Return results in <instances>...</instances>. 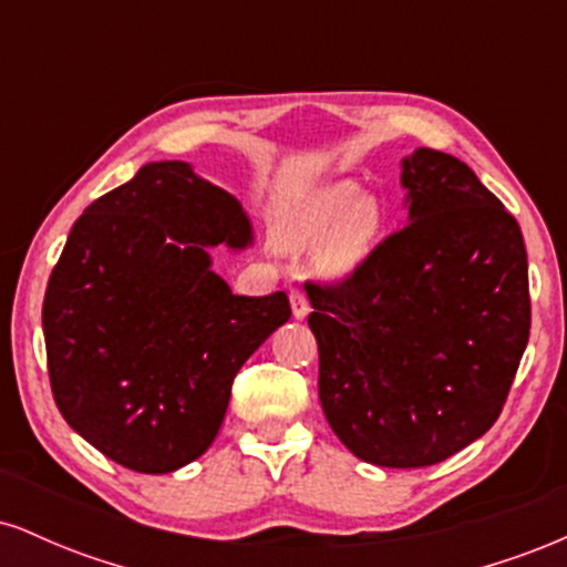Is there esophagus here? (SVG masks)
Wrapping results in <instances>:
<instances>
[{
  "instance_id": "esophagus-1",
  "label": "esophagus",
  "mask_w": 567,
  "mask_h": 567,
  "mask_svg": "<svg viewBox=\"0 0 567 567\" xmlns=\"http://www.w3.org/2000/svg\"><path fill=\"white\" fill-rule=\"evenodd\" d=\"M290 306H292V317H296V320H303V317L311 311L309 298H306V292L298 288L290 290Z\"/></svg>"
}]
</instances>
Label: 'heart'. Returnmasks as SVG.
I'll return each instance as SVG.
<instances>
[{
	"mask_svg": "<svg viewBox=\"0 0 567 567\" xmlns=\"http://www.w3.org/2000/svg\"><path fill=\"white\" fill-rule=\"evenodd\" d=\"M383 226L379 199L362 194L354 181L317 188L292 216L285 245L292 250L328 247L324 261L333 271H351L368 258Z\"/></svg>",
	"mask_w": 567,
	"mask_h": 567,
	"instance_id": "b5f03b06",
	"label": "heart"
}]
</instances>
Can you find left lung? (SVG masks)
I'll list each match as a JSON object with an SVG mask.
<instances>
[{
    "instance_id": "8db88e82",
    "label": "left lung",
    "mask_w": 567,
    "mask_h": 567,
    "mask_svg": "<svg viewBox=\"0 0 567 567\" xmlns=\"http://www.w3.org/2000/svg\"><path fill=\"white\" fill-rule=\"evenodd\" d=\"M408 220L341 282H306L320 402L357 458L419 470L496 424L530 336L528 252L461 159H402Z\"/></svg>"
}]
</instances>
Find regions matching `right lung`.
<instances>
[{
	"instance_id": "obj_1",
	"label": "right lung",
	"mask_w": 567,
	"mask_h": 567,
	"mask_svg": "<svg viewBox=\"0 0 567 567\" xmlns=\"http://www.w3.org/2000/svg\"><path fill=\"white\" fill-rule=\"evenodd\" d=\"M252 243L243 205L186 162H148L71 229L42 303L48 373L66 424L141 474L216 440L247 357L290 320L282 290L234 296L207 247Z\"/></svg>"
}]
</instances>
